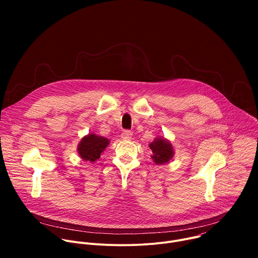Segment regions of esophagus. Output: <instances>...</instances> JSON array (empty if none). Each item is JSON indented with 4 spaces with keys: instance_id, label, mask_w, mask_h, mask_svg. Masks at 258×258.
<instances>
[{
    "instance_id": "obj_1",
    "label": "esophagus",
    "mask_w": 258,
    "mask_h": 258,
    "mask_svg": "<svg viewBox=\"0 0 258 258\" xmlns=\"http://www.w3.org/2000/svg\"><path fill=\"white\" fill-rule=\"evenodd\" d=\"M132 136H133V133H132L131 131H124V132L121 134V138H122L124 141L131 140V139H132Z\"/></svg>"
}]
</instances>
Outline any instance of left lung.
Masks as SVG:
<instances>
[{
	"label": "left lung",
	"mask_w": 258,
	"mask_h": 258,
	"mask_svg": "<svg viewBox=\"0 0 258 258\" xmlns=\"http://www.w3.org/2000/svg\"><path fill=\"white\" fill-rule=\"evenodd\" d=\"M152 150V159L156 164H164L171 160L174 155L173 147L170 142L162 137H157L149 144Z\"/></svg>",
	"instance_id": "1"
}]
</instances>
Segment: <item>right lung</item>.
Returning a JSON list of instances; mask_svg holds the SVG:
<instances>
[{"mask_svg":"<svg viewBox=\"0 0 258 258\" xmlns=\"http://www.w3.org/2000/svg\"><path fill=\"white\" fill-rule=\"evenodd\" d=\"M108 144V139L96 134H89L81 140L78 146V152L82 159L93 163L101 157V153L106 149Z\"/></svg>","mask_w":258,"mask_h":258,"instance_id":"add662e5","label":"right lung"}]
</instances>
